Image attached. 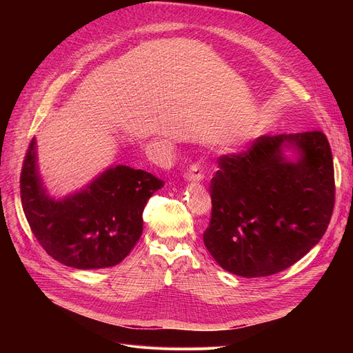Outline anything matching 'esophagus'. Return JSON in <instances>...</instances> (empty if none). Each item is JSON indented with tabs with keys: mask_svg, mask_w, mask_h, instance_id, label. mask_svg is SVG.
I'll return each instance as SVG.
<instances>
[{
	"mask_svg": "<svg viewBox=\"0 0 353 353\" xmlns=\"http://www.w3.org/2000/svg\"><path fill=\"white\" fill-rule=\"evenodd\" d=\"M203 178H205V169H203L201 163H199V162L191 165L185 174V179L191 181V183H193V181L194 183L196 181H201Z\"/></svg>",
	"mask_w": 353,
	"mask_h": 353,
	"instance_id": "1",
	"label": "esophagus"
}]
</instances>
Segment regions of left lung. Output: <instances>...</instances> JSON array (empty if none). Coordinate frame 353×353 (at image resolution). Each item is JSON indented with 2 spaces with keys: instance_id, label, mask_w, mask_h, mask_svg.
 <instances>
[{
  "instance_id": "1",
  "label": "left lung",
  "mask_w": 353,
  "mask_h": 353,
  "mask_svg": "<svg viewBox=\"0 0 353 353\" xmlns=\"http://www.w3.org/2000/svg\"><path fill=\"white\" fill-rule=\"evenodd\" d=\"M283 148L298 156L287 159ZM334 191L325 134L262 135L245 150L218 157L203 241L231 274L254 279L281 272L323 239Z\"/></svg>"
}]
</instances>
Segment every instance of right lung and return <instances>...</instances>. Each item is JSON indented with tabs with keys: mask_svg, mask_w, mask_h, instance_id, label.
<instances>
[{
	"mask_svg": "<svg viewBox=\"0 0 353 353\" xmlns=\"http://www.w3.org/2000/svg\"><path fill=\"white\" fill-rule=\"evenodd\" d=\"M163 181L117 165L61 200L51 199L38 174L35 138L20 174V199L29 227L51 258L77 270L122 262L143 234V210Z\"/></svg>",
	"mask_w": 353,
	"mask_h": 353,
	"instance_id": "add662e5",
	"label": "right lung"
}]
</instances>
